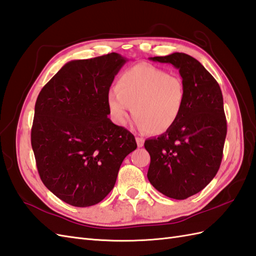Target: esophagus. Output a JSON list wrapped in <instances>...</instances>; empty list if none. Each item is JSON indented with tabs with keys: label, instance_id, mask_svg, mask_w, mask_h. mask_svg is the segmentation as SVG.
Returning <instances> with one entry per match:
<instances>
[{
	"label": "esophagus",
	"instance_id": "obj_1",
	"mask_svg": "<svg viewBox=\"0 0 256 256\" xmlns=\"http://www.w3.org/2000/svg\"><path fill=\"white\" fill-rule=\"evenodd\" d=\"M136 142H138V147H142V146H144V138H136Z\"/></svg>",
	"mask_w": 256,
	"mask_h": 256
}]
</instances>
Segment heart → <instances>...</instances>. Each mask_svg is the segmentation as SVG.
I'll use <instances>...</instances> for the list:
<instances>
[{
  "label": "heart",
  "instance_id": "b5f03b06",
  "mask_svg": "<svg viewBox=\"0 0 256 256\" xmlns=\"http://www.w3.org/2000/svg\"><path fill=\"white\" fill-rule=\"evenodd\" d=\"M116 89L106 96L114 122L126 126L132 108L138 126L157 135L167 132L179 120L188 96L181 77L147 63L135 64L124 70Z\"/></svg>",
  "mask_w": 256,
  "mask_h": 256
}]
</instances>
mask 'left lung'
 I'll return each mask as SVG.
<instances>
[{
    "instance_id": "8db88e82",
    "label": "left lung",
    "mask_w": 256,
    "mask_h": 256,
    "mask_svg": "<svg viewBox=\"0 0 256 256\" xmlns=\"http://www.w3.org/2000/svg\"><path fill=\"white\" fill-rule=\"evenodd\" d=\"M150 60L171 63L179 70L188 96L174 126L145 140L150 155L147 178L160 193L186 200L202 191L220 167L227 135L222 89L208 70L186 53Z\"/></svg>"
}]
</instances>
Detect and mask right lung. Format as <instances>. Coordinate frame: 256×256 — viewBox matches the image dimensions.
Masks as SVG:
<instances>
[{
  "label": "right lung",
  "instance_id": "1",
  "mask_svg": "<svg viewBox=\"0 0 256 256\" xmlns=\"http://www.w3.org/2000/svg\"><path fill=\"white\" fill-rule=\"evenodd\" d=\"M126 62L116 52L70 61L36 101L32 147L40 179L72 206L102 200L124 158L138 147L134 135L108 118L106 96Z\"/></svg>",
  "mask_w": 256,
  "mask_h": 256
}]
</instances>
